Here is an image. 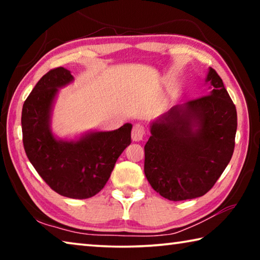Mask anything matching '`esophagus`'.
I'll list each match as a JSON object with an SVG mask.
<instances>
[{"mask_svg":"<svg viewBox=\"0 0 260 260\" xmlns=\"http://www.w3.org/2000/svg\"><path fill=\"white\" fill-rule=\"evenodd\" d=\"M144 134H146V127L142 124H135L133 126V129H132V139L135 142H139L143 139Z\"/></svg>","mask_w":260,"mask_h":260,"instance_id":"34e87169","label":"esophagus"}]
</instances>
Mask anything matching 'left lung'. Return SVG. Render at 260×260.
Masks as SVG:
<instances>
[{"label": "left lung", "mask_w": 260, "mask_h": 260, "mask_svg": "<svg viewBox=\"0 0 260 260\" xmlns=\"http://www.w3.org/2000/svg\"><path fill=\"white\" fill-rule=\"evenodd\" d=\"M210 93L177 105L150 126L144 174L170 201L205 195L231 161L237 113L221 78L210 68Z\"/></svg>", "instance_id": "1"}]
</instances>
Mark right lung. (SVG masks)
<instances>
[{
    "mask_svg": "<svg viewBox=\"0 0 260 260\" xmlns=\"http://www.w3.org/2000/svg\"><path fill=\"white\" fill-rule=\"evenodd\" d=\"M73 80L69 70L46 73L23 105L21 129L30 164L52 190L69 199L85 200L102 190L121 152L131 144L132 125L111 132H93L77 141L57 140L50 113L58 88Z\"/></svg>",
    "mask_w": 260,
    "mask_h": 260,
    "instance_id": "right-lung-1",
    "label": "right lung"
}]
</instances>
